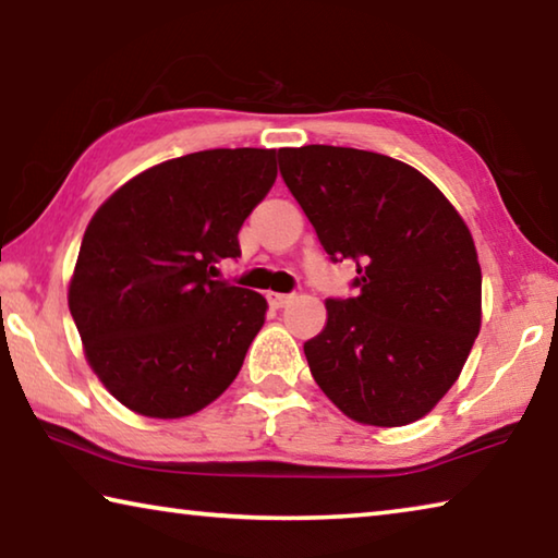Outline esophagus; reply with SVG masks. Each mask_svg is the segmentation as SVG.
Returning a JSON list of instances; mask_svg holds the SVG:
<instances>
[{"mask_svg":"<svg viewBox=\"0 0 558 558\" xmlns=\"http://www.w3.org/2000/svg\"><path fill=\"white\" fill-rule=\"evenodd\" d=\"M268 300H270L272 307H286L288 302L292 300V295H290V292H270Z\"/></svg>","mask_w":558,"mask_h":558,"instance_id":"34e87169","label":"esophagus"}]
</instances>
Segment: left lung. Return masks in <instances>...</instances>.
<instances>
[{"label": "left lung", "instance_id": "8db88e82", "mask_svg": "<svg viewBox=\"0 0 558 558\" xmlns=\"http://www.w3.org/2000/svg\"><path fill=\"white\" fill-rule=\"evenodd\" d=\"M280 177L332 263L352 260V298H327L305 342L315 381L349 418L418 421L456 384L480 332V272L465 221L430 179L354 147L278 149Z\"/></svg>", "mask_w": 558, "mask_h": 558}]
</instances>
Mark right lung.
Here are the masks:
<instances>
[{
    "label": "right lung",
    "mask_w": 558,
    "mask_h": 558,
    "mask_svg": "<svg viewBox=\"0 0 558 558\" xmlns=\"http://www.w3.org/2000/svg\"><path fill=\"white\" fill-rule=\"evenodd\" d=\"M276 149H204L122 184L93 216L69 288L86 356L149 418L202 411L239 376L268 302L216 278L276 182Z\"/></svg>",
    "instance_id": "obj_1"
}]
</instances>
